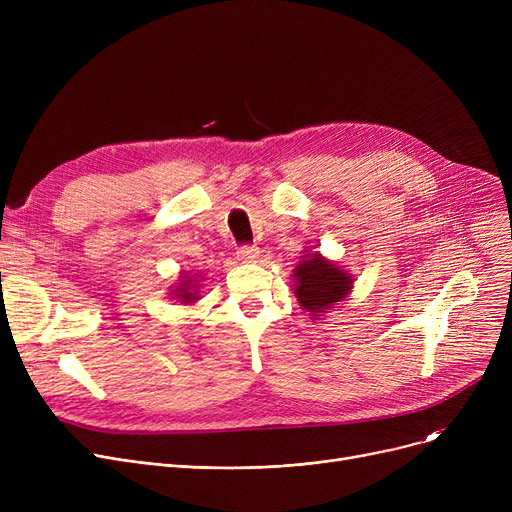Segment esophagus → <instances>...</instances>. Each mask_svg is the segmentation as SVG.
<instances>
[{"label": "esophagus", "instance_id": "obj_1", "mask_svg": "<svg viewBox=\"0 0 512 512\" xmlns=\"http://www.w3.org/2000/svg\"><path fill=\"white\" fill-rule=\"evenodd\" d=\"M257 257H259V249H257L255 245H242V247L238 249V259H240V261L249 263V261H255Z\"/></svg>", "mask_w": 512, "mask_h": 512}]
</instances>
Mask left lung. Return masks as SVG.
I'll use <instances>...</instances> for the list:
<instances>
[{
	"label": "left lung",
	"instance_id": "obj_1",
	"mask_svg": "<svg viewBox=\"0 0 512 512\" xmlns=\"http://www.w3.org/2000/svg\"><path fill=\"white\" fill-rule=\"evenodd\" d=\"M351 288L353 276L319 253L303 255V261L294 270V294L313 319H319V315L344 301Z\"/></svg>",
	"mask_w": 512,
	"mask_h": 512
}]
</instances>
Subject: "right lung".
Instances as JSON below:
<instances>
[{"mask_svg": "<svg viewBox=\"0 0 512 512\" xmlns=\"http://www.w3.org/2000/svg\"><path fill=\"white\" fill-rule=\"evenodd\" d=\"M180 284L172 290L174 292V297L178 299V301H182V303H186V305H191V303H195L197 299H199V294H197V286H195V280L193 278H188V276H180Z\"/></svg>", "mask_w": 512, "mask_h": 512, "instance_id": "right-lung-1", "label": "right lung"}]
</instances>
